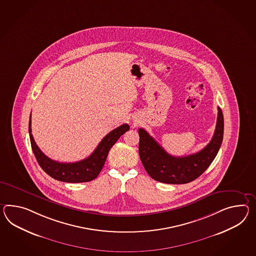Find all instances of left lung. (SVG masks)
<instances>
[{
	"mask_svg": "<svg viewBox=\"0 0 256 256\" xmlns=\"http://www.w3.org/2000/svg\"><path fill=\"white\" fill-rule=\"evenodd\" d=\"M218 110L216 126L212 140L202 150L190 156H171L147 131L138 130V154L144 168L152 178L168 184H186L199 178L208 168L223 140L224 118L220 107Z\"/></svg>",
	"mask_w": 256,
	"mask_h": 256,
	"instance_id": "obj_1",
	"label": "left lung"
}]
</instances>
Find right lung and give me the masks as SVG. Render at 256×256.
Masks as SVG:
<instances>
[{
	"label": "right lung",
	"instance_id": "right-lung-1",
	"mask_svg": "<svg viewBox=\"0 0 256 256\" xmlns=\"http://www.w3.org/2000/svg\"><path fill=\"white\" fill-rule=\"evenodd\" d=\"M128 130L130 126L123 124L109 132L86 159L75 162H60L47 157L38 147L32 134V116L28 125L32 150L40 168L52 178L68 183L88 182L96 178L104 166L106 157L112 145Z\"/></svg>",
	"mask_w": 256,
	"mask_h": 256
}]
</instances>
